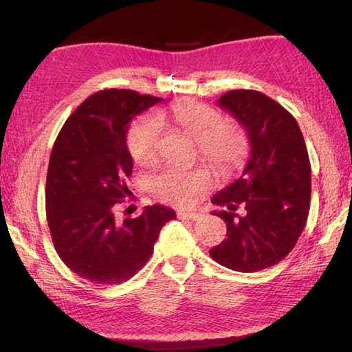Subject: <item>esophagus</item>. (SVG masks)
Wrapping results in <instances>:
<instances>
[{
    "label": "esophagus",
    "instance_id": "34e87169",
    "mask_svg": "<svg viewBox=\"0 0 352 352\" xmlns=\"http://www.w3.org/2000/svg\"><path fill=\"white\" fill-rule=\"evenodd\" d=\"M178 219H188V220H200L201 214L200 212H186V211H180L177 214Z\"/></svg>",
    "mask_w": 352,
    "mask_h": 352
}]
</instances>
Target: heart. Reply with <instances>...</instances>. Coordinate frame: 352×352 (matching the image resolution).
I'll return each mask as SVG.
<instances>
[{
    "instance_id": "b5f03b06",
    "label": "heart",
    "mask_w": 352,
    "mask_h": 352,
    "mask_svg": "<svg viewBox=\"0 0 352 352\" xmlns=\"http://www.w3.org/2000/svg\"><path fill=\"white\" fill-rule=\"evenodd\" d=\"M175 127L195 140L197 151L220 174H230L245 162L248 138L245 130L230 119H222L211 105L182 100L172 105L168 113ZM166 115H146L136 119L127 133V148L140 164L157 162L160 142L163 136ZM212 177L206 168L182 169L169 166L152 180L153 192L162 200L174 205L192 204L200 194L211 186Z\"/></svg>"
}]
</instances>
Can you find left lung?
Masks as SVG:
<instances>
[{
    "label": "left lung",
    "instance_id": "8db88e82",
    "mask_svg": "<svg viewBox=\"0 0 352 352\" xmlns=\"http://www.w3.org/2000/svg\"><path fill=\"white\" fill-rule=\"evenodd\" d=\"M217 104L247 130L252 155L242 175L212 204L245 206V216L220 211L226 239L210 250L226 269L253 273L283 261L305 230L311 201V162L296 119L254 90L225 93Z\"/></svg>",
    "mask_w": 352,
    "mask_h": 352
}]
</instances>
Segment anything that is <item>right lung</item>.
I'll return each mask as SVG.
<instances>
[{"label":"right lung","instance_id":"1","mask_svg":"<svg viewBox=\"0 0 352 352\" xmlns=\"http://www.w3.org/2000/svg\"><path fill=\"white\" fill-rule=\"evenodd\" d=\"M162 98L102 90L77 107L57 135L46 177V220L65 265L94 284H121L151 259L160 231L175 212L146 206L141 216L115 220L129 192L133 162L129 122Z\"/></svg>","mask_w":352,"mask_h":352}]
</instances>
